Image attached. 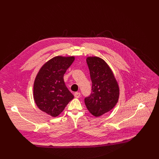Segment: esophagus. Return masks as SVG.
I'll return each mask as SVG.
<instances>
[{"label": "esophagus", "mask_w": 159, "mask_h": 159, "mask_svg": "<svg viewBox=\"0 0 159 159\" xmlns=\"http://www.w3.org/2000/svg\"><path fill=\"white\" fill-rule=\"evenodd\" d=\"M74 96L76 98H79L80 97V93H75L74 94Z\"/></svg>", "instance_id": "1"}]
</instances>
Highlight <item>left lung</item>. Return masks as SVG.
<instances>
[{
	"instance_id": "obj_1",
	"label": "left lung",
	"mask_w": 159,
	"mask_h": 159,
	"mask_svg": "<svg viewBox=\"0 0 159 159\" xmlns=\"http://www.w3.org/2000/svg\"><path fill=\"white\" fill-rule=\"evenodd\" d=\"M87 63L92 81V93L85 98L89 111L99 117L112 110L118 102L119 84L108 64L101 58L87 57Z\"/></svg>"
}]
</instances>
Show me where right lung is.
<instances>
[{
	"mask_svg": "<svg viewBox=\"0 0 159 159\" xmlns=\"http://www.w3.org/2000/svg\"><path fill=\"white\" fill-rule=\"evenodd\" d=\"M75 60L74 56H56L40 68L33 86L38 107L52 117L58 116L74 98L65 85L63 75Z\"/></svg>",
	"mask_w": 159,
	"mask_h": 159,
	"instance_id": "right-lung-1",
	"label": "right lung"
}]
</instances>
